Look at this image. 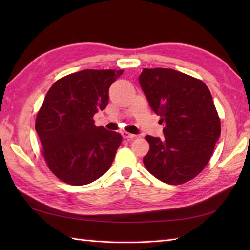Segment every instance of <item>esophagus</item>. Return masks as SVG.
<instances>
[{"label":"esophagus","instance_id":"esophagus-1","mask_svg":"<svg viewBox=\"0 0 250 250\" xmlns=\"http://www.w3.org/2000/svg\"><path fill=\"white\" fill-rule=\"evenodd\" d=\"M122 136H124V139H126V140H133L135 137L134 134L128 133V132H122Z\"/></svg>","mask_w":250,"mask_h":250}]
</instances>
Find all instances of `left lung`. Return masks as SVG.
<instances>
[{
	"instance_id": "8db88e82",
	"label": "left lung",
	"mask_w": 250,
	"mask_h": 250,
	"mask_svg": "<svg viewBox=\"0 0 250 250\" xmlns=\"http://www.w3.org/2000/svg\"><path fill=\"white\" fill-rule=\"evenodd\" d=\"M151 109L161 117L163 139L146 136L147 171L168 185L184 184L202 172L221 132L206 84L172 68H144L139 77Z\"/></svg>"
}]
</instances>
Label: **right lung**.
<instances>
[{
  "instance_id": "right-lung-1",
  "label": "right lung",
  "mask_w": 250,
  "mask_h": 250,
  "mask_svg": "<svg viewBox=\"0 0 250 250\" xmlns=\"http://www.w3.org/2000/svg\"><path fill=\"white\" fill-rule=\"evenodd\" d=\"M124 70H83L57 81L36 116L35 130L50 171L73 186L88 185L108 171L122 136L95 126L108 90Z\"/></svg>"
}]
</instances>
